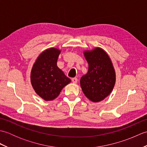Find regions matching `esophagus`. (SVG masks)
Instances as JSON below:
<instances>
[{"mask_svg": "<svg viewBox=\"0 0 147 147\" xmlns=\"http://www.w3.org/2000/svg\"><path fill=\"white\" fill-rule=\"evenodd\" d=\"M72 82H73V83H77L78 82V79L76 78H72Z\"/></svg>", "mask_w": 147, "mask_h": 147, "instance_id": "esophagus-1", "label": "esophagus"}]
</instances>
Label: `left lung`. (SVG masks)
I'll list each match as a JSON object with an SVG mask.
<instances>
[{"label":"left lung","mask_w":147,"mask_h":147,"mask_svg":"<svg viewBox=\"0 0 147 147\" xmlns=\"http://www.w3.org/2000/svg\"><path fill=\"white\" fill-rule=\"evenodd\" d=\"M84 55L88 63V71L81 78L80 85L87 98L98 102L107 97L114 88V69L109 55L100 48L85 51Z\"/></svg>","instance_id":"left-lung-1"}]
</instances>
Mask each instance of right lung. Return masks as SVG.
Segmentation results:
<instances>
[{
	"label": "right lung",
	"instance_id": "1",
	"mask_svg": "<svg viewBox=\"0 0 147 147\" xmlns=\"http://www.w3.org/2000/svg\"><path fill=\"white\" fill-rule=\"evenodd\" d=\"M61 51L51 48L40 54L31 72V82L35 92L45 100H52L71 82L57 65Z\"/></svg>",
	"mask_w": 147,
	"mask_h": 147
}]
</instances>
